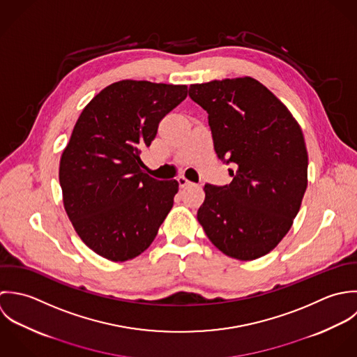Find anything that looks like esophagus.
I'll return each mask as SVG.
<instances>
[{
  "label": "esophagus",
  "instance_id": "1",
  "mask_svg": "<svg viewBox=\"0 0 357 357\" xmlns=\"http://www.w3.org/2000/svg\"><path fill=\"white\" fill-rule=\"evenodd\" d=\"M178 183H179L181 188H186V186H189L192 182H190L189 179H186L185 176H179V178H178Z\"/></svg>",
  "mask_w": 357,
  "mask_h": 357
}]
</instances>
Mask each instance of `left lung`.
Segmentation results:
<instances>
[{
    "label": "left lung",
    "mask_w": 357,
    "mask_h": 357,
    "mask_svg": "<svg viewBox=\"0 0 357 357\" xmlns=\"http://www.w3.org/2000/svg\"><path fill=\"white\" fill-rule=\"evenodd\" d=\"M208 113L214 147L233 181L206 185L197 219L218 250L240 261L271 252L288 233L307 186L302 130L284 105L251 77L192 84Z\"/></svg>",
    "instance_id": "1"
}]
</instances>
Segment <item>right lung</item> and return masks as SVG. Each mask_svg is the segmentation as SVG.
Here are the masks:
<instances>
[{"instance_id": "obj_1", "label": "right lung", "mask_w": 357, "mask_h": 357, "mask_svg": "<svg viewBox=\"0 0 357 357\" xmlns=\"http://www.w3.org/2000/svg\"><path fill=\"white\" fill-rule=\"evenodd\" d=\"M186 96V85L123 79L79 114L61 157L59 182L77 234L98 255L113 262L138 257L171 211L179 183L149 176L141 149Z\"/></svg>"}]
</instances>
